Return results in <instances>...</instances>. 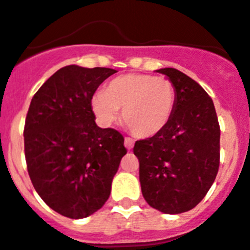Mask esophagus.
I'll use <instances>...</instances> for the list:
<instances>
[{"instance_id":"obj_1","label":"esophagus","mask_w":250,"mask_h":250,"mask_svg":"<svg viewBox=\"0 0 250 250\" xmlns=\"http://www.w3.org/2000/svg\"><path fill=\"white\" fill-rule=\"evenodd\" d=\"M124 145H125V147H126L127 149H131L133 148V146H134V141H133L131 138L126 137L125 138V141H124Z\"/></svg>"}]
</instances>
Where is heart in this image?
I'll return each mask as SVG.
<instances>
[{"label": "heart", "mask_w": 250, "mask_h": 250, "mask_svg": "<svg viewBox=\"0 0 250 250\" xmlns=\"http://www.w3.org/2000/svg\"><path fill=\"white\" fill-rule=\"evenodd\" d=\"M175 103V89L170 80L142 73H127L109 81L104 93L94 95L91 105L103 124H112L119 109L123 123L134 135L149 138L163 131Z\"/></svg>", "instance_id": "b5f03b06"}]
</instances>
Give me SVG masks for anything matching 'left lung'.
Listing matches in <instances>:
<instances>
[{
  "instance_id": "8db88e82",
  "label": "left lung",
  "mask_w": 250,
  "mask_h": 250,
  "mask_svg": "<svg viewBox=\"0 0 250 250\" xmlns=\"http://www.w3.org/2000/svg\"><path fill=\"white\" fill-rule=\"evenodd\" d=\"M157 72L175 89L173 115L163 131L137 141L139 181L146 201L167 214L191 210L208 193L219 167V129L211 98L175 68Z\"/></svg>"
}]
</instances>
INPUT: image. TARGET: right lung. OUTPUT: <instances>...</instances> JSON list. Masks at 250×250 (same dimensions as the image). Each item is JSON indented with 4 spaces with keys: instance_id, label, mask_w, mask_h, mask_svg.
Instances as JSON below:
<instances>
[{
    "instance_id": "right-lung-1",
    "label": "right lung",
    "mask_w": 250,
    "mask_h": 250,
    "mask_svg": "<svg viewBox=\"0 0 250 250\" xmlns=\"http://www.w3.org/2000/svg\"><path fill=\"white\" fill-rule=\"evenodd\" d=\"M115 69L67 65L33 95L24 125V153L32 185L53 210L89 217L108 200L124 137L95 124L91 99Z\"/></svg>"
}]
</instances>
